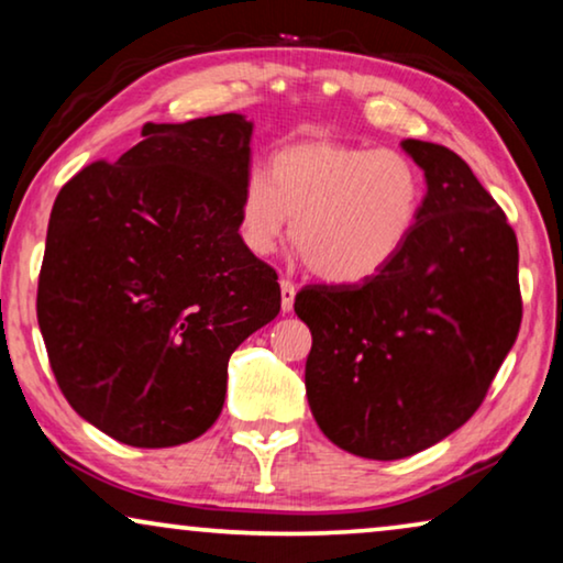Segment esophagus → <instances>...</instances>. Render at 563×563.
<instances>
[{"mask_svg":"<svg viewBox=\"0 0 563 563\" xmlns=\"http://www.w3.org/2000/svg\"><path fill=\"white\" fill-rule=\"evenodd\" d=\"M295 295H297V287L291 279H282V310L289 312L291 307H295Z\"/></svg>","mask_w":563,"mask_h":563,"instance_id":"esophagus-1","label":"esophagus"}]
</instances>
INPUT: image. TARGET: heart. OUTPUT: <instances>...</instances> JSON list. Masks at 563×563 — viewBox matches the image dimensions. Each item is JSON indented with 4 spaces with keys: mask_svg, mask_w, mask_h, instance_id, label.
I'll return each instance as SVG.
<instances>
[{
    "mask_svg": "<svg viewBox=\"0 0 563 563\" xmlns=\"http://www.w3.org/2000/svg\"><path fill=\"white\" fill-rule=\"evenodd\" d=\"M426 176L397 148L335 141L284 145L238 202L245 249L266 256L287 233L322 279L358 284L395 264L418 228Z\"/></svg>",
    "mask_w": 563,
    "mask_h": 563,
    "instance_id": "b5f03b06",
    "label": "heart"
}]
</instances>
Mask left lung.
<instances>
[{"mask_svg": "<svg viewBox=\"0 0 563 563\" xmlns=\"http://www.w3.org/2000/svg\"><path fill=\"white\" fill-rule=\"evenodd\" d=\"M426 172L418 228L374 279L310 284L295 312L312 333L307 402L338 449L412 456L487 397L522 320L518 238L472 168L438 143L402 141Z\"/></svg>", "mask_w": 563, "mask_h": 563, "instance_id": "left-lung-1", "label": "left lung"}]
</instances>
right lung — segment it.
I'll return each mask as SVG.
<instances>
[{
  "mask_svg": "<svg viewBox=\"0 0 563 563\" xmlns=\"http://www.w3.org/2000/svg\"><path fill=\"white\" fill-rule=\"evenodd\" d=\"M253 125L228 112L145 122L53 202L37 325L68 405L135 449L189 443L218 420L228 361L279 314L276 272L238 233Z\"/></svg>",
  "mask_w": 563,
  "mask_h": 563,
  "instance_id": "add662e5",
  "label": "right lung"
}]
</instances>
